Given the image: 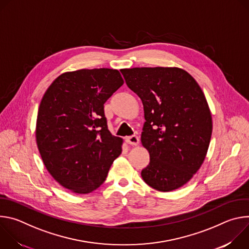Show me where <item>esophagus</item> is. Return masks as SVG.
Returning <instances> with one entry per match:
<instances>
[{
	"instance_id": "1",
	"label": "esophagus",
	"mask_w": 249,
	"mask_h": 249,
	"mask_svg": "<svg viewBox=\"0 0 249 249\" xmlns=\"http://www.w3.org/2000/svg\"><path fill=\"white\" fill-rule=\"evenodd\" d=\"M126 142L129 144V145H132V146H138L139 143H140V140H139V137L134 135V136H130V137H127L126 138Z\"/></svg>"
}]
</instances>
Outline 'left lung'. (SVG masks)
<instances>
[{
  "label": "left lung",
  "mask_w": 249,
  "mask_h": 249,
  "mask_svg": "<svg viewBox=\"0 0 249 249\" xmlns=\"http://www.w3.org/2000/svg\"><path fill=\"white\" fill-rule=\"evenodd\" d=\"M121 73L144 105L141 142L150 163L142 178L158 191L180 188L199 170L210 145L213 122L203 90L177 67L122 69Z\"/></svg>",
  "instance_id": "8db88e82"
}]
</instances>
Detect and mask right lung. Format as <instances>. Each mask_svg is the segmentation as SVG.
<instances>
[{
  "label": "right lung",
  "mask_w": 249,
  "mask_h": 249,
  "mask_svg": "<svg viewBox=\"0 0 249 249\" xmlns=\"http://www.w3.org/2000/svg\"><path fill=\"white\" fill-rule=\"evenodd\" d=\"M123 84L118 70L82 69L56 78L41 99L39 154L53 178L73 193L97 189L122 152L123 140L108 130L103 104Z\"/></svg>",
  "instance_id": "obj_1"
}]
</instances>
